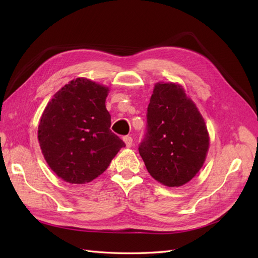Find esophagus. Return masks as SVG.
Wrapping results in <instances>:
<instances>
[{"mask_svg":"<svg viewBox=\"0 0 258 258\" xmlns=\"http://www.w3.org/2000/svg\"><path fill=\"white\" fill-rule=\"evenodd\" d=\"M122 140H123V142L126 143V146H127V147H131V146H132V138H131V137L126 136V137L122 138Z\"/></svg>","mask_w":258,"mask_h":258,"instance_id":"34e87169","label":"esophagus"}]
</instances>
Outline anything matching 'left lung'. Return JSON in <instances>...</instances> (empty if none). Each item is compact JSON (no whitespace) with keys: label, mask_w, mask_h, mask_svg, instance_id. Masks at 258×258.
I'll list each match as a JSON object with an SVG mask.
<instances>
[{"label":"left lung","mask_w":258,"mask_h":258,"mask_svg":"<svg viewBox=\"0 0 258 258\" xmlns=\"http://www.w3.org/2000/svg\"><path fill=\"white\" fill-rule=\"evenodd\" d=\"M146 117L139 153L147 171L169 187L189 182L204 166L209 150L208 129L196 104L178 84L157 83Z\"/></svg>","instance_id":"8db88e82"}]
</instances>
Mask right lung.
<instances>
[{"mask_svg": "<svg viewBox=\"0 0 258 258\" xmlns=\"http://www.w3.org/2000/svg\"><path fill=\"white\" fill-rule=\"evenodd\" d=\"M107 93L105 86L80 77L63 86L43 112L37 134L42 153L68 183L91 182L126 146L110 129Z\"/></svg>", "mask_w": 258, "mask_h": 258, "instance_id": "1", "label": "right lung"}]
</instances>
